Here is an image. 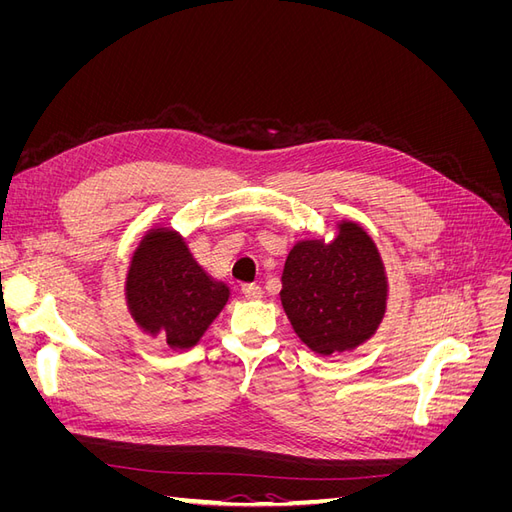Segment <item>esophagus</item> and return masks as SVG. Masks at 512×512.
<instances>
[{
	"instance_id": "esophagus-1",
	"label": "esophagus",
	"mask_w": 512,
	"mask_h": 512,
	"mask_svg": "<svg viewBox=\"0 0 512 512\" xmlns=\"http://www.w3.org/2000/svg\"><path fill=\"white\" fill-rule=\"evenodd\" d=\"M243 297L250 299V301H258L262 299V288L258 284H243Z\"/></svg>"
}]
</instances>
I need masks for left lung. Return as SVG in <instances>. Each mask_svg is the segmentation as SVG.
<instances>
[{"label":"left lung","instance_id":"1","mask_svg":"<svg viewBox=\"0 0 512 512\" xmlns=\"http://www.w3.org/2000/svg\"><path fill=\"white\" fill-rule=\"evenodd\" d=\"M333 241L303 239L288 252L280 299L301 342L322 356L348 352L376 335L389 280L367 230L337 222Z\"/></svg>","mask_w":512,"mask_h":512}]
</instances>
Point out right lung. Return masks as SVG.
Masks as SVG:
<instances>
[{"label": "right lung", "mask_w": 512, "mask_h": 512, "mask_svg": "<svg viewBox=\"0 0 512 512\" xmlns=\"http://www.w3.org/2000/svg\"><path fill=\"white\" fill-rule=\"evenodd\" d=\"M230 288L198 265L177 230L145 232L126 275L128 312L138 329L162 337L173 350H190L220 316Z\"/></svg>", "instance_id": "obj_1"}]
</instances>
